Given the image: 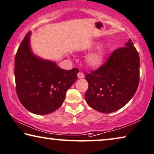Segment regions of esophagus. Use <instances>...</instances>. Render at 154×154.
<instances>
[{
    "instance_id": "34e87169",
    "label": "esophagus",
    "mask_w": 154,
    "mask_h": 154,
    "mask_svg": "<svg viewBox=\"0 0 154 154\" xmlns=\"http://www.w3.org/2000/svg\"><path fill=\"white\" fill-rule=\"evenodd\" d=\"M77 77H78V78H79V79H82V78H84V73H83V72H78V74H77Z\"/></svg>"
}]
</instances>
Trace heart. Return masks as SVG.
Segmentation results:
<instances>
[{"instance_id": "obj_1", "label": "heart", "mask_w": 154, "mask_h": 154, "mask_svg": "<svg viewBox=\"0 0 154 154\" xmlns=\"http://www.w3.org/2000/svg\"><path fill=\"white\" fill-rule=\"evenodd\" d=\"M100 43L99 42L93 43L90 46L87 48L88 51L95 49V48L99 47ZM106 48L102 46L98 48L95 52L89 54L86 59V63L88 66L93 68H98L104 64L106 56Z\"/></svg>"}]
</instances>
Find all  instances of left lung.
<instances>
[{
	"label": "left lung",
	"instance_id": "obj_1",
	"mask_svg": "<svg viewBox=\"0 0 154 154\" xmlns=\"http://www.w3.org/2000/svg\"><path fill=\"white\" fill-rule=\"evenodd\" d=\"M85 77L88 83L85 99L91 108L109 113L125 106L136 93L140 79V57L131 38Z\"/></svg>",
	"mask_w": 154,
	"mask_h": 154
}]
</instances>
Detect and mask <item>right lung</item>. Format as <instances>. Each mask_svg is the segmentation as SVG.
Returning a JSON list of instances; mask_svg holds the SVG:
<instances>
[{"label": "right lung", "instance_id": "right-lung-1", "mask_svg": "<svg viewBox=\"0 0 154 154\" xmlns=\"http://www.w3.org/2000/svg\"><path fill=\"white\" fill-rule=\"evenodd\" d=\"M29 32L15 56L16 91L20 103L31 113L50 114L62 105L66 93L77 80V68L63 70L54 61L36 56Z\"/></svg>", "mask_w": 154, "mask_h": 154}]
</instances>
